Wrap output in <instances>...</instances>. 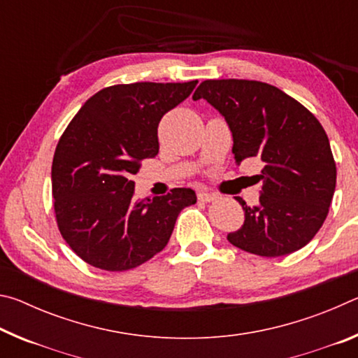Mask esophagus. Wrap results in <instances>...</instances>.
<instances>
[{"label":"esophagus","instance_id":"obj_1","mask_svg":"<svg viewBox=\"0 0 358 358\" xmlns=\"http://www.w3.org/2000/svg\"><path fill=\"white\" fill-rule=\"evenodd\" d=\"M197 197L201 202H213L216 199V194L208 192V191H201L197 194Z\"/></svg>","mask_w":358,"mask_h":358}]
</instances>
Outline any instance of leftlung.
Returning a JSON list of instances; mask_svg holds the SVG:
<instances>
[{
  "mask_svg": "<svg viewBox=\"0 0 358 358\" xmlns=\"http://www.w3.org/2000/svg\"><path fill=\"white\" fill-rule=\"evenodd\" d=\"M220 112L232 132L240 166L248 157L264 162L259 203L245 222L227 234L234 246L264 257L286 256L310 243L329 213L336 166L329 137L317 118L273 85L256 80H205L192 96Z\"/></svg>",
  "mask_w": 358,
  "mask_h": 358,
  "instance_id": "left-lung-1",
  "label": "left lung"
}]
</instances>
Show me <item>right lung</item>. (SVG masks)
<instances>
[{"mask_svg":"<svg viewBox=\"0 0 358 358\" xmlns=\"http://www.w3.org/2000/svg\"><path fill=\"white\" fill-rule=\"evenodd\" d=\"M185 83L115 85L92 96L66 128L52 164L57 222L66 243L96 268L124 271L162 251L191 187L134 199L132 175L159 151L157 124L196 88Z\"/></svg>","mask_w":358,"mask_h":358,"instance_id":"right-lung-1","label":"right lung"}]
</instances>
